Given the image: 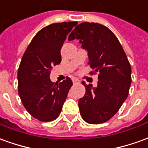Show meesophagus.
I'll return each mask as SVG.
<instances>
[{"mask_svg":"<svg viewBox=\"0 0 148 148\" xmlns=\"http://www.w3.org/2000/svg\"><path fill=\"white\" fill-rule=\"evenodd\" d=\"M72 80H73L74 84H76V83H79V82H80V81L77 79V77H73V78H72Z\"/></svg>","mask_w":148,"mask_h":148,"instance_id":"obj_1","label":"esophagus"}]
</instances>
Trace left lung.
<instances>
[{
	"label": "left lung",
	"mask_w": 148,
	"mask_h": 148,
	"mask_svg": "<svg viewBox=\"0 0 148 148\" xmlns=\"http://www.w3.org/2000/svg\"><path fill=\"white\" fill-rule=\"evenodd\" d=\"M78 39L88 51L90 74H97L98 86L82 83L85 95L78 100L82 118L90 124H99L110 119L127 99L132 83V67L116 36L99 23L83 22L69 35V41Z\"/></svg>",
	"instance_id": "obj_1"
}]
</instances>
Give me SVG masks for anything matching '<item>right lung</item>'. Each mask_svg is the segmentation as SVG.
Here are the masks:
<instances>
[{"label": "right lung", "mask_w": 148, "mask_h": 148, "mask_svg": "<svg viewBox=\"0 0 148 148\" xmlns=\"http://www.w3.org/2000/svg\"><path fill=\"white\" fill-rule=\"evenodd\" d=\"M77 21L53 23L44 27L31 41L17 72L18 94L23 106L36 119L50 122L59 116L69 90L73 85L66 77L54 83L49 75L61 62V49Z\"/></svg>", "instance_id": "1"}]
</instances>
